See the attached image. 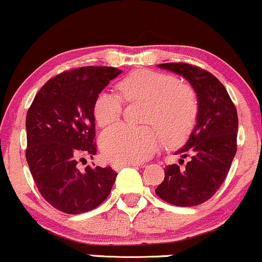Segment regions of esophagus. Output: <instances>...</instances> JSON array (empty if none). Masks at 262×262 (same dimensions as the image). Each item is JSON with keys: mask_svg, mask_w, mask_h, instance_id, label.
I'll use <instances>...</instances> for the list:
<instances>
[{"mask_svg": "<svg viewBox=\"0 0 262 262\" xmlns=\"http://www.w3.org/2000/svg\"><path fill=\"white\" fill-rule=\"evenodd\" d=\"M124 167H135V168H138V167H141V164L140 163H128V164L115 163V164H112V169L116 170V171L121 170L122 168H124Z\"/></svg>", "mask_w": 262, "mask_h": 262, "instance_id": "34e87169", "label": "esophagus"}]
</instances>
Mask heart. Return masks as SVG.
<instances>
[{
	"label": "heart",
	"mask_w": 262,
	"mask_h": 262,
	"mask_svg": "<svg viewBox=\"0 0 262 262\" xmlns=\"http://www.w3.org/2000/svg\"><path fill=\"white\" fill-rule=\"evenodd\" d=\"M114 93L101 92L95 98L93 115L99 127L121 118L123 102H146L144 122L147 127L133 129L115 125L100 137L102 154L114 163H140L151 157L162 138L169 147H178L190 137L197 123L200 102L196 92L180 83L173 75L147 69L133 71L117 82Z\"/></svg>",
	"instance_id": "b5f03b06"
}]
</instances>
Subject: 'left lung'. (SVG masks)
Listing matches in <instances>:
<instances>
[{
	"instance_id": "1",
	"label": "left lung",
	"mask_w": 262,
	"mask_h": 262,
	"mask_svg": "<svg viewBox=\"0 0 262 262\" xmlns=\"http://www.w3.org/2000/svg\"><path fill=\"white\" fill-rule=\"evenodd\" d=\"M158 66L190 82L197 93L200 112L186 145L178 151L191 158L183 169L178 164L165 168L156 194L178 207H194L214 196L230 170L237 151V110L224 84L204 69L187 62Z\"/></svg>"
}]
</instances>
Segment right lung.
Masks as SVG:
<instances>
[{
  "instance_id": "obj_1",
  "label": "right lung",
  "mask_w": 262,
  "mask_h": 262,
  "mask_svg": "<svg viewBox=\"0 0 262 262\" xmlns=\"http://www.w3.org/2000/svg\"><path fill=\"white\" fill-rule=\"evenodd\" d=\"M121 70L83 66L64 71L39 89L26 114V161L41 196L66 214L89 211L106 200L117 173L77 167L97 154L93 105Z\"/></svg>"
}]
</instances>
